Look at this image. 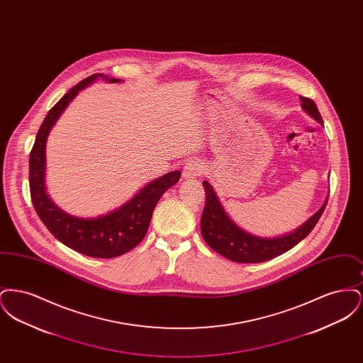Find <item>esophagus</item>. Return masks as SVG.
Masks as SVG:
<instances>
[{
	"mask_svg": "<svg viewBox=\"0 0 363 363\" xmlns=\"http://www.w3.org/2000/svg\"><path fill=\"white\" fill-rule=\"evenodd\" d=\"M204 173V164L200 160H190L184 167V177L185 178H194Z\"/></svg>",
	"mask_w": 363,
	"mask_h": 363,
	"instance_id": "1",
	"label": "esophagus"
}]
</instances>
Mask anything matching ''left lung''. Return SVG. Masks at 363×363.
<instances>
[{"mask_svg":"<svg viewBox=\"0 0 363 363\" xmlns=\"http://www.w3.org/2000/svg\"><path fill=\"white\" fill-rule=\"evenodd\" d=\"M302 108L311 114L315 121L323 123L321 114L315 104L311 98L299 96ZM206 188V207L201 216V235L208 246L225 259L235 262H262L277 257L284 252L290 250L296 243L302 241L311 234L314 225H317L327 201L320 211H317L311 219L291 234L279 238H259L245 233L240 227L234 225L225 215L215 191L207 181L203 182Z\"/></svg>","mask_w":363,"mask_h":363,"instance_id":"obj_1","label":"left lung"}]
</instances>
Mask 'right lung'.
I'll list each match as a JSON object with an SVG mask.
<instances>
[{
    "mask_svg": "<svg viewBox=\"0 0 363 363\" xmlns=\"http://www.w3.org/2000/svg\"><path fill=\"white\" fill-rule=\"evenodd\" d=\"M101 73L92 74L70 88L52 106L35 138L30 152V191L35 211L52 235L70 249L96 259H113L129 252L147 234L156 203L162 194L179 181L181 173L172 172L157 178L118 211L96 219L74 218L55 207L45 189V145L54 122L74 95ZM106 79V77H104ZM110 83L118 79L107 77Z\"/></svg>",
    "mask_w": 363,
    "mask_h": 363,
    "instance_id": "add662e5",
    "label": "right lung"
}]
</instances>
